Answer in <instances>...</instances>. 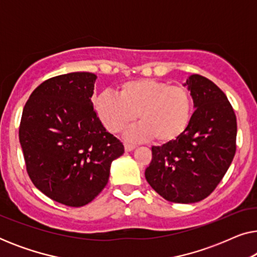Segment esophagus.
I'll use <instances>...</instances> for the list:
<instances>
[{"label": "esophagus", "instance_id": "1", "mask_svg": "<svg viewBox=\"0 0 257 257\" xmlns=\"http://www.w3.org/2000/svg\"><path fill=\"white\" fill-rule=\"evenodd\" d=\"M136 149V145H131V144H125V151L126 152H131Z\"/></svg>", "mask_w": 257, "mask_h": 257}]
</instances>
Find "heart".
Wrapping results in <instances>:
<instances>
[{
  "label": "heart",
  "mask_w": 257,
  "mask_h": 257,
  "mask_svg": "<svg viewBox=\"0 0 257 257\" xmlns=\"http://www.w3.org/2000/svg\"><path fill=\"white\" fill-rule=\"evenodd\" d=\"M93 106L100 121L112 133H119L136 120L140 122L126 132L133 142L153 138L166 144L179 138L192 117L189 91L157 79H137L121 84L118 96L103 92L94 97Z\"/></svg>",
  "instance_id": "1"
}]
</instances>
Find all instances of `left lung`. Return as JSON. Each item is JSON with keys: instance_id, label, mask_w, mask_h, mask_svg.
Masks as SVG:
<instances>
[{"instance_id": "8db88e82", "label": "left lung", "mask_w": 257, "mask_h": 257, "mask_svg": "<svg viewBox=\"0 0 257 257\" xmlns=\"http://www.w3.org/2000/svg\"><path fill=\"white\" fill-rule=\"evenodd\" d=\"M195 111L185 132L173 142L152 147L145 171L151 187L167 201L194 203L212 193L236 151V115L222 91L206 77L184 83Z\"/></svg>"}]
</instances>
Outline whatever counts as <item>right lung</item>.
Returning a JSON list of instances; mask_svg holds the SVG:
<instances>
[{"instance_id": "right-lung-1", "label": "right lung", "mask_w": 257, "mask_h": 257, "mask_svg": "<svg viewBox=\"0 0 257 257\" xmlns=\"http://www.w3.org/2000/svg\"><path fill=\"white\" fill-rule=\"evenodd\" d=\"M97 76L71 72L45 80L23 108L20 144L33 184L49 198L82 207L103 191L112 161L124 153L106 132L93 96Z\"/></svg>"}]
</instances>
